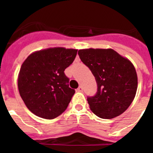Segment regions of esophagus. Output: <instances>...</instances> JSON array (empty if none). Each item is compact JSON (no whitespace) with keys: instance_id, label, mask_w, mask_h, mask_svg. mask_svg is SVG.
<instances>
[{"instance_id":"34e87169","label":"esophagus","mask_w":153,"mask_h":153,"mask_svg":"<svg viewBox=\"0 0 153 153\" xmlns=\"http://www.w3.org/2000/svg\"><path fill=\"white\" fill-rule=\"evenodd\" d=\"M77 91H79V92H82V91H83V86H79V87H78V88H77Z\"/></svg>"}]
</instances>
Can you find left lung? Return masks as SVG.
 Wrapping results in <instances>:
<instances>
[{
  "label": "left lung",
  "instance_id": "left-lung-1",
  "mask_svg": "<svg viewBox=\"0 0 153 153\" xmlns=\"http://www.w3.org/2000/svg\"><path fill=\"white\" fill-rule=\"evenodd\" d=\"M78 54L97 83L96 95L87 97L92 112L102 119L114 118L124 113L137 90L133 64L113 49L79 50Z\"/></svg>",
  "mask_w": 153,
  "mask_h": 153
}]
</instances>
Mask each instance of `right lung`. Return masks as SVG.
<instances>
[{
    "label": "right lung",
    "mask_w": 153,
    "mask_h": 153,
    "mask_svg": "<svg viewBox=\"0 0 153 153\" xmlns=\"http://www.w3.org/2000/svg\"><path fill=\"white\" fill-rule=\"evenodd\" d=\"M77 50L53 47L32 53L18 75L20 95L27 107L41 118L52 120L66 110L75 90L69 87L65 69L74 62Z\"/></svg>",
    "instance_id": "obj_1"
}]
</instances>
